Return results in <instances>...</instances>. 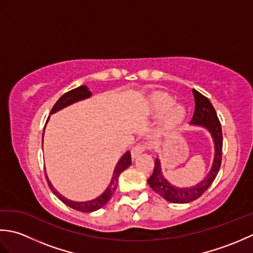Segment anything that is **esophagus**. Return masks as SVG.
Returning <instances> with one entry per match:
<instances>
[{
	"label": "esophagus",
	"instance_id": "obj_1",
	"mask_svg": "<svg viewBox=\"0 0 253 253\" xmlns=\"http://www.w3.org/2000/svg\"><path fill=\"white\" fill-rule=\"evenodd\" d=\"M146 149H147L146 144L138 143L137 146H135V147L131 149V157H132V159H136L138 155H140L142 152L146 151Z\"/></svg>",
	"mask_w": 253,
	"mask_h": 253
}]
</instances>
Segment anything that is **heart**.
<instances>
[{
	"label": "heart",
	"instance_id": "1",
	"mask_svg": "<svg viewBox=\"0 0 253 253\" xmlns=\"http://www.w3.org/2000/svg\"><path fill=\"white\" fill-rule=\"evenodd\" d=\"M151 110L154 115L165 114L162 122V129L169 131L178 127L184 122L186 111L179 104H174V99L166 93H159L151 102Z\"/></svg>",
	"mask_w": 253,
	"mask_h": 253
}]
</instances>
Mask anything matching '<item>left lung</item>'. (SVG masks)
Here are the masks:
<instances>
[{
  "mask_svg": "<svg viewBox=\"0 0 253 253\" xmlns=\"http://www.w3.org/2000/svg\"><path fill=\"white\" fill-rule=\"evenodd\" d=\"M192 93L195 96L196 106L190 124L191 125L201 126L209 130L213 138L215 153H214L212 168L207 177H204V179L198 182L197 185L185 188L174 186L166 180L162 174V170H161L160 160L158 158L155 159L153 173L148 179V184L166 201H169L171 203H188L200 198L215 179L222 163L223 135L221 123H219L216 112L207 96H204L195 89L192 90Z\"/></svg>",
  "mask_w": 253,
  "mask_h": 253,
  "instance_id": "1",
  "label": "left lung"
}]
</instances>
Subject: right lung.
<instances>
[{
  "label": "right lung",
  "mask_w": 253,
  "mask_h": 253,
  "mask_svg": "<svg viewBox=\"0 0 253 253\" xmlns=\"http://www.w3.org/2000/svg\"><path fill=\"white\" fill-rule=\"evenodd\" d=\"M91 94H92V93L90 92L87 85H80V87H78V88H75L71 91H68V92L64 93L61 96V98L56 101V103L54 104V106L52 107L51 114L64 109V107H66L68 105L75 103V102L90 98ZM47 121H49V117H47ZM43 133H44V130H43ZM130 165H131L130 152L127 151L121 158V160L117 162V165L115 166V169H114V173H113L112 180L110 182L109 187H107L105 189V191L102 193L100 197L93 199V200L85 201V202H76V201L68 200V199H66L65 197H63L62 195H60V192H57L56 189H54V187L52 186L51 181L47 179L46 174H45V177H46V180H47V184H49L50 189L52 190V192L54 193V195L58 199H60V200L63 203H65L66 206H68L69 208H72L74 210H77V211L90 213V212L96 211V210L101 209L102 207H104L105 204L109 202V200L113 196V193H114L115 190H116V187H117V184H118V177H120L122 171H124L126 169L129 168Z\"/></svg>",
  "instance_id": "right-lung-1"
}]
</instances>
